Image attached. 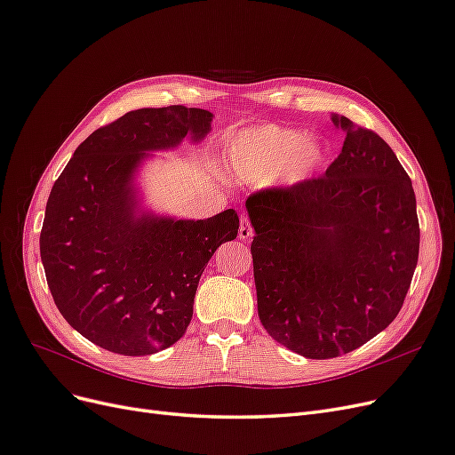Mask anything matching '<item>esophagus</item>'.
<instances>
[{
    "instance_id": "1",
    "label": "esophagus",
    "mask_w": 455,
    "mask_h": 455,
    "mask_svg": "<svg viewBox=\"0 0 455 455\" xmlns=\"http://www.w3.org/2000/svg\"><path fill=\"white\" fill-rule=\"evenodd\" d=\"M254 235V229L251 226L249 216H241L239 220V239L241 241H251Z\"/></svg>"
}]
</instances>
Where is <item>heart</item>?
<instances>
[{
    "mask_svg": "<svg viewBox=\"0 0 455 455\" xmlns=\"http://www.w3.org/2000/svg\"><path fill=\"white\" fill-rule=\"evenodd\" d=\"M224 159L239 182L296 188L309 182L324 167L328 146L316 136L267 123L229 136Z\"/></svg>",
    "mask_w": 455,
    "mask_h": 455,
    "instance_id": "b5f03b06",
    "label": "heart"
}]
</instances>
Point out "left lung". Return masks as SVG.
Here are the masks:
<instances>
[{
  "label": "left lung",
  "instance_id": "8db88e82",
  "mask_svg": "<svg viewBox=\"0 0 455 455\" xmlns=\"http://www.w3.org/2000/svg\"><path fill=\"white\" fill-rule=\"evenodd\" d=\"M323 178L246 199L259 321L307 359H334L387 328L419 254L410 176L379 134L343 116Z\"/></svg>",
  "mask_w": 455,
  "mask_h": 455
}]
</instances>
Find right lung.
<instances>
[{"mask_svg": "<svg viewBox=\"0 0 455 455\" xmlns=\"http://www.w3.org/2000/svg\"><path fill=\"white\" fill-rule=\"evenodd\" d=\"M212 114L167 106L129 112L79 144L54 182L39 237L54 304L89 341L119 355H154L180 339L214 251L239 216L174 220L139 211L134 176L148 151L203 140Z\"/></svg>", "mask_w": 455, "mask_h": 455, "instance_id": "add662e5", "label": "right lung"}]
</instances>
